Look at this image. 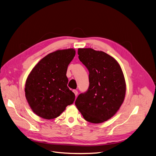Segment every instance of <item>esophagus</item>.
Here are the masks:
<instances>
[{"instance_id": "1", "label": "esophagus", "mask_w": 156, "mask_h": 156, "mask_svg": "<svg viewBox=\"0 0 156 156\" xmlns=\"http://www.w3.org/2000/svg\"><path fill=\"white\" fill-rule=\"evenodd\" d=\"M73 92H74V93L75 94V95L77 96V94H78V91L77 90H76V89H74V90H73Z\"/></svg>"}]
</instances>
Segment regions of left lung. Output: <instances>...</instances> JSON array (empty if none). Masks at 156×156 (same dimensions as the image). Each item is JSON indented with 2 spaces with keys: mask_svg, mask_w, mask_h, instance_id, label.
<instances>
[{
  "mask_svg": "<svg viewBox=\"0 0 156 156\" xmlns=\"http://www.w3.org/2000/svg\"><path fill=\"white\" fill-rule=\"evenodd\" d=\"M78 55L89 72V86L78 96L75 105L86 121L104 122L117 112L124 101L123 72L116 60L103 51L79 48Z\"/></svg>",
  "mask_w": 156,
  "mask_h": 156,
  "instance_id": "8db88e82",
  "label": "left lung"
}]
</instances>
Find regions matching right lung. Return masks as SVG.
Returning a JSON list of instances; mask_svg holds the SVG:
<instances>
[{
    "instance_id": "add662e5",
    "label": "right lung",
    "mask_w": 156,
    "mask_h": 156,
    "mask_svg": "<svg viewBox=\"0 0 156 156\" xmlns=\"http://www.w3.org/2000/svg\"><path fill=\"white\" fill-rule=\"evenodd\" d=\"M74 49L58 50L42 58L31 70L25 85V95L32 110L47 120L55 118L74 103L75 94L67 87L68 66Z\"/></svg>"
}]
</instances>
